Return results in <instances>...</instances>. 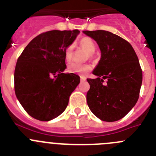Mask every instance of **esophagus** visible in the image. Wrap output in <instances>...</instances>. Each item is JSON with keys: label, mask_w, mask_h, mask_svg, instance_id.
Segmentation results:
<instances>
[{"label": "esophagus", "mask_w": 156, "mask_h": 156, "mask_svg": "<svg viewBox=\"0 0 156 156\" xmlns=\"http://www.w3.org/2000/svg\"><path fill=\"white\" fill-rule=\"evenodd\" d=\"M80 79H81V81H84L86 80V78H85V76H83V75H81V76H80Z\"/></svg>", "instance_id": "esophagus-1"}]
</instances>
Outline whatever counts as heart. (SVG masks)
<instances>
[{
  "label": "heart",
  "instance_id": "1",
  "mask_svg": "<svg viewBox=\"0 0 156 156\" xmlns=\"http://www.w3.org/2000/svg\"><path fill=\"white\" fill-rule=\"evenodd\" d=\"M79 45L81 47L85 48L90 54V56H92L96 50V46H95V43L90 38L85 37L81 39L79 41ZM73 50H74V46L69 45L64 50V59H65L66 62L69 63L72 60ZM91 69H92V66L90 64H81L75 62L71 63L68 67V72L72 73V74H78V75H85Z\"/></svg>",
  "mask_w": 156,
  "mask_h": 156
}]
</instances>
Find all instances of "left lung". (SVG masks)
Wrapping results in <instances>:
<instances>
[{"label":"left lung","mask_w":156,"mask_h":156,"mask_svg":"<svg viewBox=\"0 0 156 156\" xmlns=\"http://www.w3.org/2000/svg\"><path fill=\"white\" fill-rule=\"evenodd\" d=\"M96 41L101 58L88 78V106L101 120L113 122L125 116L135 106L142 83V71L132 46L117 35L104 30L83 31ZM106 79L107 84H103Z\"/></svg>","instance_id":"obj_1"}]
</instances>
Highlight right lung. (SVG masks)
Returning a JSON list of instances; mask_svg holds the SVG:
<instances>
[{
  "instance_id": "1",
  "label": "right lung",
  "mask_w": 156,
  "mask_h": 156,
  "mask_svg": "<svg viewBox=\"0 0 156 156\" xmlns=\"http://www.w3.org/2000/svg\"><path fill=\"white\" fill-rule=\"evenodd\" d=\"M80 31L52 30L35 37L17 61L15 92L24 109L41 121L56 118L65 110L80 83L75 74H64V50Z\"/></svg>"
}]
</instances>
